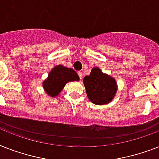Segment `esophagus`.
Segmentation results:
<instances>
[{"instance_id": "34e87169", "label": "esophagus", "mask_w": 159, "mask_h": 159, "mask_svg": "<svg viewBox=\"0 0 159 159\" xmlns=\"http://www.w3.org/2000/svg\"><path fill=\"white\" fill-rule=\"evenodd\" d=\"M78 75H79V76H80V80H82V79H83V73H82V71H79Z\"/></svg>"}]
</instances>
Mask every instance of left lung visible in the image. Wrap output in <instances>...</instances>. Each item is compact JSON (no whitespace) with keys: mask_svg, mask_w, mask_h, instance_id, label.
Masks as SVG:
<instances>
[{"mask_svg":"<svg viewBox=\"0 0 159 159\" xmlns=\"http://www.w3.org/2000/svg\"><path fill=\"white\" fill-rule=\"evenodd\" d=\"M83 82L89 99L97 105H104L110 102L117 91L114 78L102 73L98 67L93 68L89 75H86L84 78Z\"/></svg>","mask_w":159,"mask_h":159,"instance_id":"obj_1","label":"left lung"}]
</instances>
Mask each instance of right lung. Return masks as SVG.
<instances>
[{"label": "right lung", "mask_w": 159, "mask_h": 159, "mask_svg": "<svg viewBox=\"0 0 159 159\" xmlns=\"http://www.w3.org/2000/svg\"><path fill=\"white\" fill-rule=\"evenodd\" d=\"M78 74L71 68L57 66L50 71L47 80L43 81V87L50 97H56L63 89L66 84L70 81H78Z\"/></svg>", "instance_id": "obj_1"}]
</instances>
